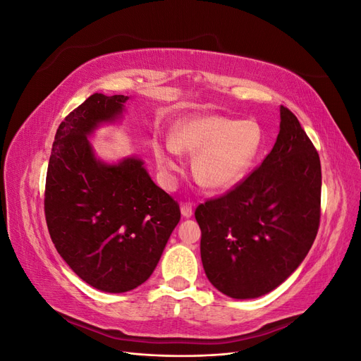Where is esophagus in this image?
Returning <instances> with one entry per match:
<instances>
[{
  "label": "esophagus",
  "mask_w": 361,
  "mask_h": 361,
  "mask_svg": "<svg viewBox=\"0 0 361 361\" xmlns=\"http://www.w3.org/2000/svg\"><path fill=\"white\" fill-rule=\"evenodd\" d=\"M180 212H182V216L190 218L192 215V206L190 203H182L180 204Z\"/></svg>",
  "instance_id": "esophagus-1"
}]
</instances>
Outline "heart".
<instances>
[{
  "mask_svg": "<svg viewBox=\"0 0 361 361\" xmlns=\"http://www.w3.org/2000/svg\"><path fill=\"white\" fill-rule=\"evenodd\" d=\"M265 146L264 130L255 120L224 116H194L173 126L170 140L155 143L159 169L171 178L180 171L179 150L197 153L194 173L206 187L231 188L243 180Z\"/></svg>",
  "mask_w": 361,
  "mask_h": 361,
  "instance_id": "obj_1",
  "label": "heart"
}]
</instances>
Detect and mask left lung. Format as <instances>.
<instances>
[{
  "mask_svg": "<svg viewBox=\"0 0 361 361\" xmlns=\"http://www.w3.org/2000/svg\"><path fill=\"white\" fill-rule=\"evenodd\" d=\"M321 161L298 118L280 106V133L260 166L195 209L206 277L227 297L257 298L300 267L321 218Z\"/></svg>",
  "mask_w": 361,
  "mask_h": 361,
  "instance_id": "obj_1",
  "label": "left lung"
}]
</instances>
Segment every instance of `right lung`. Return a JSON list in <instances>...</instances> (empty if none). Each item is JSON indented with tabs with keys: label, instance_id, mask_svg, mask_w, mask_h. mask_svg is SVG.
Segmentation results:
<instances>
[{
	"label": "right lung",
	"instance_id": "right-lung-1",
	"mask_svg": "<svg viewBox=\"0 0 361 361\" xmlns=\"http://www.w3.org/2000/svg\"><path fill=\"white\" fill-rule=\"evenodd\" d=\"M129 96L94 93L60 123L48 164L45 216L59 255L90 286L133 290L157 268L180 220L178 202L150 179L143 161L105 164L89 141L116 122Z\"/></svg>",
	"mask_w": 361,
	"mask_h": 361
}]
</instances>
